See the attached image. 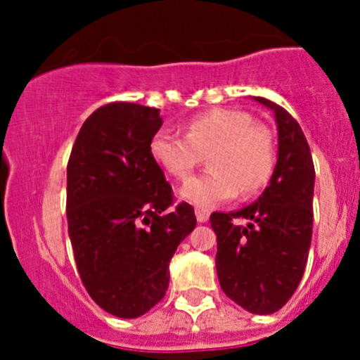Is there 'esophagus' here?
<instances>
[{"mask_svg":"<svg viewBox=\"0 0 360 360\" xmlns=\"http://www.w3.org/2000/svg\"><path fill=\"white\" fill-rule=\"evenodd\" d=\"M195 214H196V219H198L200 224H203V221H207L209 219V209H203V207H196L195 209Z\"/></svg>","mask_w":360,"mask_h":360,"instance_id":"1","label":"esophagus"}]
</instances>
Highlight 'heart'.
<instances>
[{
    "mask_svg": "<svg viewBox=\"0 0 360 360\" xmlns=\"http://www.w3.org/2000/svg\"><path fill=\"white\" fill-rule=\"evenodd\" d=\"M149 151L162 169L184 180L207 157L211 169L187 180L182 196L202 207L231 200L238 195L252 196L274 174V136L249 111L216 108L193 117L186 135L160 129L153 135Z\"/></svg>",
    "mask_w": 360,
    "mask_h": 360,
    "instance_id": "heart-1",
    "label": "heart"
}]
</instances>
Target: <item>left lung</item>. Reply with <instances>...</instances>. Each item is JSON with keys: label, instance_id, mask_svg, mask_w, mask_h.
<instances>
[{"label": "left lung", "instance_id": "obj_1", "mask_svg": "<svg viewBox=\"0 0 360 360\" xmlns=\"http://www.w3.org/2000/svg\"><path fill=\"white\" fill-rule=\"evenodd\" d=\"M274 111L278 164L270 186L238 212H212L219 287L252 314H274L285 307L303 278L314 225L316 169L304 133L285 108L254 97ZM236 219L250 224L238 226Z\"/></svg>", "mask_w": 360, "mask_h": 360}]
</instances>
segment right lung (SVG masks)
<instances>
[{"instance_id":"1","label":"right lung","mask_w":360,"mask_h":360,"mask_svg":"<svg viewBox=\"0 0 360 360\" xmlns=\"http://www.w3.org/2000/svg\"><path fill=\"white\" fill-rule=\"evenodd\" d=\"M157 108L110 103L82 124L66 167V218L73 257L90 297L124 319L165 295L169 262L196 227L195 209L173 189L149 151Z\"/></svg>"}]
</instances>
